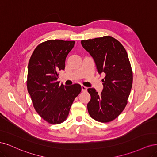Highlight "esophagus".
<instances>
[{
	"instance_id": "34e87169",
	"label": "esophagus",
	"mask_w": 157,
	"mask_h": 157,
	"mask_svg": "<svg viewBox=\"0 0 157 157\" xmlns=\"http://www.w3.org/2000/svg\"><path fill=\"white\" fill-rule=\"evenodd\" d=\"M81 88H82V92H86V90H87V88H86V86H81Z\"/></svg>"
}]
</instances>
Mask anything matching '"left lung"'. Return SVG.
<instances>
[{
    "label": "left lung",
    "mask_w": 157,
    "mask_h": 157,
    "mask_svg": "<svg viewBox=\"0 0 157 157\" xmlns=\"http://www.w3.org/2000/svg\"><path fill=\"white\" fill-rule=\"evenodd\" d=\"M81 44L92 57L99 74H105L100 94L94 88L88 89L89 115L98 122L112 121L124 109L132 86L128 54L119 41L109 36L81 40Z\"/></svg>",
    "instance_id": "left-lung-1"
}]
</instances>
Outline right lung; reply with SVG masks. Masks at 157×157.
I'll list each match as a JSON object with an SVG mask.
<instances>
[{"label":"right lung","mask_w":157,"mask_h":157,"mask_svg":"<svg viewBox=\"0 0 157 157\" xmlns=\"http://www.w3.org/2000/svg\"><path fill=\"white\" fill-rule=\"evenodd\" d=\"M75 41L50 40L33 52L28 65L27 90L38 114L50 124L64 122L81 86H65L58 82V72L65 69V59Z\"/></svg>","instance_id":"add662e5"}]
</instances>
